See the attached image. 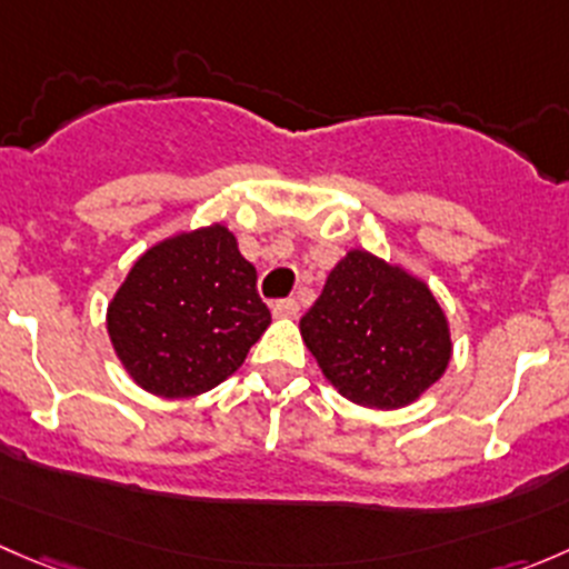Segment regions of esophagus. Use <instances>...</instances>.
<instances>
[{"instance_id":"1","label":"esophagus","mask_w":569,"mask_h":569,"mask_svg":"<svg viewBox=\"0 0 569 569\" xmlns=\"http://www.w3.org/2000/svg\"><path fill=\"white\" fill-rule=\"evenodd\" d=\"M272 313L278 319H295L300 313V306H297V300H280L272 306Z\"/></svg>"}]
</instances>
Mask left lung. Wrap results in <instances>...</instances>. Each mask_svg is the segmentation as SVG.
I'll return each instance as SVG.
<instances>
[{"mask_svg": "<svg viewBox=\"0 0 569 569\" xmlns=\"http://www.w3.org/2000/svg\"><path fill=\"white\" fill-rule=\"evenodd\" d=\"M300 336L325 380L352 405L399 410L451 363V327L423 278L363 248L330 269Z\"/></svg>", "mask_w": 569, "mask_h": 569, "instance_id": "left-lung-1", "label": "left lung"}]
</instances>
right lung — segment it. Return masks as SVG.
Segmentation results:
<instances>
[{"instance_id": "right-lung-1", "label": "right lung", "mask_w": 569, "mask_h": 569, "mask_svg": "<svg viewBox=\"0 0 569 569\" xmlns=\"http://www.w3.org/2000/svg\"><path fill=\"white\" fill-rule=\"evenodd\" d=\"M256 267L222 222L151 244L107 306V332L134 386L187 399L226 382L269 327Z\"/></svg>"}]
</instances>
